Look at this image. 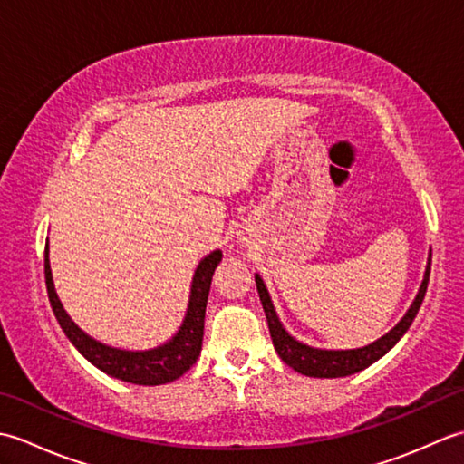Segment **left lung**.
I'll list each match as a JSON object with an SVG mask.
<instances>
[{
    "label": "left lung",
    "instance_id": "8db88e82",
    "mask_svg": "<svg viewBox=\"0 0 464 464\" xmlns=\"http://www.w3.org/2000/svg\"><path fill=\"white\" fill-rule=\"evenodd\" d=\"M429 275H430V251H429V259L425 267V277H422L417 297L412 299L411 307L407 309L405 314H402V319L377 341H372L369 344H364V347H357V349H317V347H311L307 343L297 341L287 329L283 327L279 314L275 311V304L271 301V295L267 287H265V281L261 279L259 273H255V283H257L259 299L263 304L265 317H267V323H269L273 347L277 351L281 361L287 362L293 371L307 374V377L337 379V377H349V374H354L371 367L372 362H377L381 357H384V354H387L402 339V334L409 331L412 321H415L422 304V299H425Z\"/></svg>",
    "mask_w": 464,
    "mask_h": 464
}]
</instances>
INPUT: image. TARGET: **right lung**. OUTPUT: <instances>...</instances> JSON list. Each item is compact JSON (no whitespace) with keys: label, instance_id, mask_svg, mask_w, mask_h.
<instances>
[{"label":"right lung","instance_id":"1","mask_svg":"<svg viewBox=\"0 0 464 464\" xmlns=\"http://www.w3.org/2000/svg\"><path fill=\"white\" fill-rule=\"evenodd\" d=\"M221 249H215L199 261L193 273L189 303H187L181 327L177 329V333L169 341H165L160 347L145 351H127L111 347V344L97 341L90 337L83 329L77 327L75 321L69 317L55 293L52 265H49V241L45 245V285L49 303H52L59 327L63 329L67 339L72 341L73 347L80 351L87 361L113 379L143 384V387H155V384H165L179 379L181 374L189 371L195 361L199 359L203 344L207 297H209L213 273L217 269V265L221 263Z\"/></svg>","mask_w":464,"mask_h":464}]
</instances>
